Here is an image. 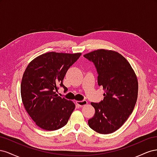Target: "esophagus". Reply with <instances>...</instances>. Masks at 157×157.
I'll use <instances>...</instances> for the list:
<instances>
[{
  "label": "esophagus",
  "mask_w": 157,
  "mask_h": 157,
  "mask_svg": "<svg viewBox=\"0 0 157 157\" xmlns=\"http://www.w3.org/2000/svg\"><path fill=\"white\" fill-rule=\"evenodd\" d=\"M76 103H77V104L78 105L82 107V106H84V105H86V104L88 103V102L86 101V100H82V101H76Z\"/></svg>",
  "instance_id": "34e87169"
}]
</instances>
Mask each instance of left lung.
<instances>
[{
  "mask_svg": "<svg viewBox=\"0 0 157 157\" xmlns=\"http://www.w3.org/2000/svg\"><path fill=\"white\" fill-rule=\"evenodd\" d=\"M84 57L94 63L98 85L105 92L101 102L91 103L95 114L88 125L99 134H111L134 110L138 93L136 75L127 59L115 51L99 49Z\"/></svg>",
  "mask_w": 157,
  "mask_h": 157,
  "instance_id": "obj_1",
  "label": "left lung"
}]
</instances>
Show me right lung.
<instances>
[{"instance_id": "obj_1", "label": "right lung", "mask_w": 157, "mask_h": 157, "mask_svg": "<svg viewBox=\"0 0 157 157\" xmlns=\"http://www.w3.org/2000/svg\"><path fill=\"white\" fill-rule=\"evenodd\" d=\"M81 53L47 52L32 60L23 75L22 102L35 124L43 130H58L67 124L75 103L58 96V86L66 87L63 80L69 68Z\"/></svg>"}]
</instances>
